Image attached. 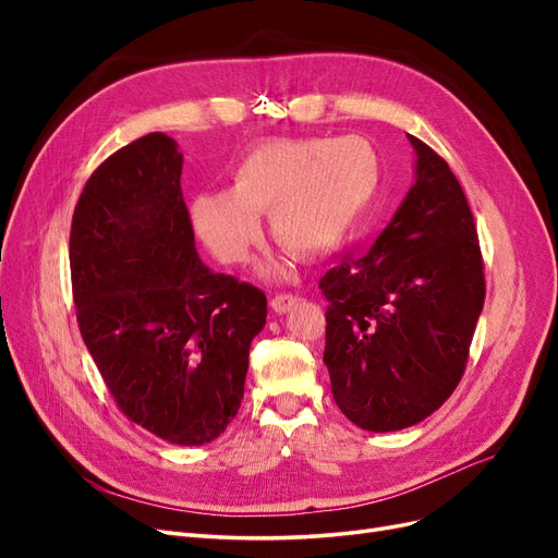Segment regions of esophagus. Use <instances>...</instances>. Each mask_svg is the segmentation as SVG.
I'll return each instance as SVG.
<instances>
[{
  "mask_svg": "<svg viewBox=\"0 0 558 558\" xmlns=\"http://www.w3.org/2000/svg\"><path fill=\"white\" fill-rule=\"evenodd\" d=\"M295 302H298V295H293V293H279V295H275L272 300H269V305H272V310L277 314H283V312H289L295 305Z\"/></svg>",
  "mask_w": 558,
  "mask_h": 558,
  "instance_id": "esophagus-1",
  "label": "esophagus"
}]
</instances>
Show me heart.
Wrapping results in <instances>:
<instances>
[{"mask_svg": "<svg viewBox=\"0 0 558 558\" xmlns=\"http://www.w3.org/2000/svg\"><path fill=\"white\" fill-rule=\"evenodd\" d=\"M379 156L359 134L337 140L265 142L238 162L228 191L195 197L199 240L223 263L246 260L269 214L275 242L300 258L340 246L373 205Z\"/></svg>", "mask_w": 558, "mask_h": 558, "instance_id": "heart-1", "label": "heart"}]
</instances>
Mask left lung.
I'll use <instances>...</instances> for the list:
<instances>
[{
  "instance_id": "8db88e82",
  "label": "left lung",
  "mask_w": 558,
  "mask_h": 558,
  "mask_svg": "<svg viewBox=\"0 0 558 558\" xmlns=\"http://www.w3.org/2000/svg\"><path fill=\"white\" fill-rule=\"evenodd\" d=\"M416 181L369 251L320 277L324 363L342 414L388 433L430 416L459 386L484 307L475 218L449 165L412 137Z\"/></svg>"
}]
</instances>
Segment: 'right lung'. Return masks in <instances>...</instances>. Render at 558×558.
I'll return each mask as SVG.
<instances>
[{
  "label": "right lung",
  "mask_w": 558,
  "mask_h": 558,
  "mask_svg": "<svg viewBox=\"0 0 558 558\" xmlns=\"http://www.w3.org/2000/svg\"><path fill=\"white\" fill-rule=\"evenodd\" d=\"M181 167L162 132L99 165L76 202L70 267L81 337L118 408L199 447L240 410L267 298L199 260Z\"/></svg>",
  "instance_id": "right-lung-1"
}]
</instances>
